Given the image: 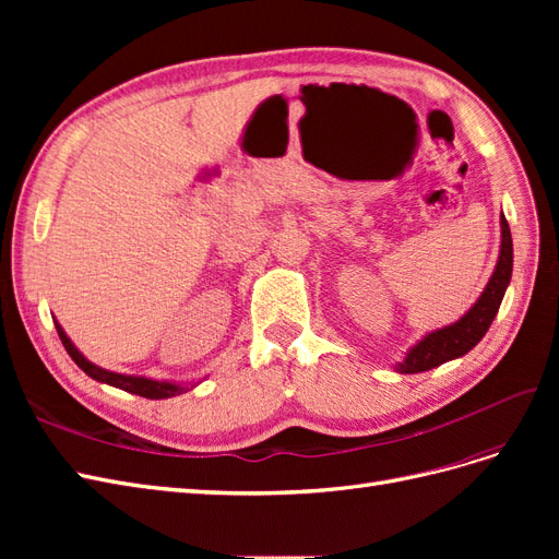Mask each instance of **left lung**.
<instances>
[{
	"instance_id": "8db88e82",
	"label": "left lung",
	"mask_w": 559,
	"mask_h": 559,
	"mask_svg": "<svg viewBox=\"0 0 559 559\" xmlns=\"http://www.w3.org/2000/svg\"><path fill=\"white\" fill-rule=\"evenodd\" d=\"M511 273H513V238H511L509 222L501 216L499 261L478 302L460 321H454V324L431 331L427 337H421V341L408 352V357L396 366L399 373L405 376V373L431 370L450 359L464 357L466 352L476 347L499 312L506 286L511 282Z\"/></svg>"
}]
</instances>
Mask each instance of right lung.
I'll return each mask as SVG.
<instances>
[{"label":"right lung","instance_id":"obj_1","mask_svg":"<svg viewBox=\"0 0 559 559\" xmlns=\"http://www.w3.org/2000/svg\"><path fill=\"white\" fill-rule=\"evenodd\" d=\"M56 329H58V335L60 341L67 349V354L76 361V366L83 370V373H88L93 380L97 382H105V384H111V386H118L123 389V392H130V394H138V396H144V399H170V396H177V394H183L189 392V386H181V384H175V382H156V380H148V378H134V376H121V373H111V370H105L99 368L95 364H91L83 354L72 345L70 337L64 335L62 326L56 321ZM193 386V384H191Z\"/></svg>","mask_w":559,"mask_h":559}]
</instances>
